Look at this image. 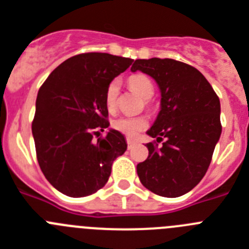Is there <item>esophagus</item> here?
Wrapping results in <instances>:
<instances>
[{
	"label": "esophagus",
	"mask_w": 249,
	"mask_h": 249,
	"mask_svg": "<svg viewBox=\"0 0 249 249\" xmlns=\"http://www.w3.org/2000/svg\"><path fill=\"white\" fill-rule=\"evenodd\" d=\"M135 141L131 140V138H127V146H128V148H132V147L135 146Z\"/></svg>",
	"instance_id": "obj_1"
}]
</instances>
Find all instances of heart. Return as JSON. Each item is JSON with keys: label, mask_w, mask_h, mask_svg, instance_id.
<instances>
[{"label": "heart", "mask_w": 249, "mask_h": 249, "mask_svg": "<svg viewBox=\"0 0 249 249\" xmlns=\"http://www.w3.org/2000/svg\"><path fill=\"white\" fill-rule=\"evenodd\" d=\"M128 85L136 93L140 94L144 100H149L155 93V86L146 74H133L128 78ZM118 89H120V83L117 80L111 81L106 89L105 103L109 112H113L117 107ZM147 126H148V120L143 116H136V117L122 116L112 122V127L127 137H136L140 132L146 129Z\"/></svg>", "instance_id": "b5f03b06"}]
</instances>
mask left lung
I'll list each match as a JSON object with an SVG mask.
<instances>
[{"label": "left lung", "instance_id": "obj_1", "mask_svg": "<svg viewBox=\"0 0 249 249\" xmlns=\"http://www.w3.org/2000/svg\"><path fill=\"white\" fill-rule=\"evenodd\" d=\"M132 72L155 78L160 89V111L147 135L148 157L137 164L147 190L175 198L201 182L221 137V103L206 77L192 66L171 58L136 59Z\"/></svg>", "mask_w": 249, "mask_h": 249}]
</instances>
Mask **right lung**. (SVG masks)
<instances>
[{"label": "right lung", "mask_w": 249, "mask_h": 249, "mask_svg": "<svg viewBox=\"0 0 249 249\" xmlns=\"http://www.w3.org/2000/svg\"><path fill=\"white\" fill-rule=\"evenodd\" d=\"M132 62L101 52L77 54L54 68L39 89L32 122L37 160L47 181L68 197L101 190L113 160L127 149L116 129L98 136L109 126L106 89Z\"/></svg>", "instance_id": "right-lung-1"}]
</instances>
